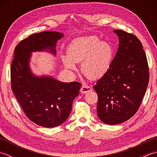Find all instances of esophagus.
I'll use <instances>...</instances> for the list:
<instances>
[{"mask_svg": "<svg viewBox=\"0 0 157 157\" xmlns=\"http://www.w3.org/2000/svg\"><path fill=\"white\" fill-rule=\"evenodd\" d=\"M92 90V88L90 87L89 86H86V85L82 86L81 89H80V92H81V93H82V94H86V93L90 92Z\"/></svg>", "mask_w": 157, "mask_h": 157, "instance_id": "esophagus-1", "label": "esophagus"}]
</instances>
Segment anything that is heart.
<instances>
[{
	"mask_svg": "<svg viewBox=\"0 0 157 157\" xmlns=\"http://www.w3.org/2000/svg\"><path fill=\"white\" fill-rule=\"evenodd\" d=\"M66 52L67 56H61L65 67L75 71V63H81L82 73L90 79H98L104 76L109 71L113 59L111 45L100 42L95 36L74 40L67 46Z\"/></svg>",
	"mask_w": 157,
	"mask_h": 157,
	"instance_id": "1",
	"label": "heart"
}]
</instances>
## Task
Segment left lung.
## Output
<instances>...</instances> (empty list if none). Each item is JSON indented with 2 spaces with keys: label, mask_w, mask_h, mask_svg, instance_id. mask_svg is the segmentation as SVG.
I'll return each instance as SVG.
<instances>
[{
  "label": "left lung",
  "mask_w": 157,
  "mask_h": 157,
  "mask_svg": "<svg viewBox=\"0 0 157 157\" xmlns=\"http://www.w3.org/2000/svg\"><path fill=\"white\" fill-rule=\"evenodd\" d=\"M119 44L109 71L94 86L98 94L99 119L108 125L129 119L141 105L149 82L146 53L140 40L125 31L114 30Z\"/></svg>",
  "instance_id": "8db88e82"
}]
</instances>
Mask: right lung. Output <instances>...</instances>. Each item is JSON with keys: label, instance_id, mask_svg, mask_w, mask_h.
Instances as JSON below:
<instances>
[{"label": "right lung", "instance_id": "obj_1", "mask_svg": "<svg viewBox=\"0 0 157 157\" xmlns=\"http://www.w3.org/2000/svg\"><path fill=\"white\" fill-rule=\"evenodd\" d=\"M62 37V33L50 31L29 36L16 46L11 63V89L17 100L29 120L45 128H54L66 121L82 86L52 77H36L29 69L32 52L47 50L56 55V43Z\"/></svg>", "mask_w": 157, "mask_h": 157}]
</instances>
